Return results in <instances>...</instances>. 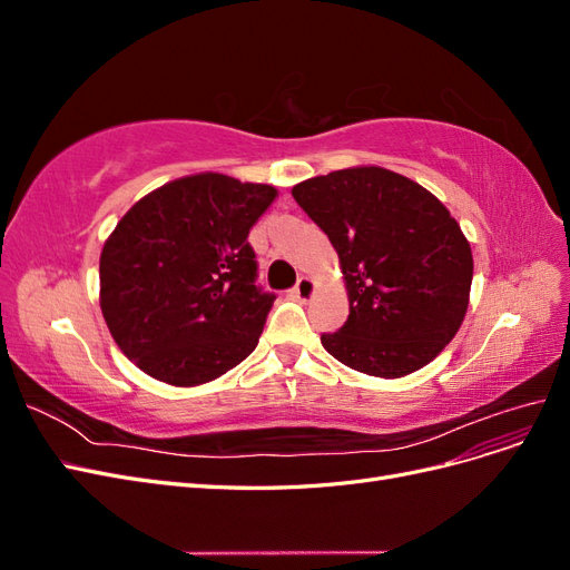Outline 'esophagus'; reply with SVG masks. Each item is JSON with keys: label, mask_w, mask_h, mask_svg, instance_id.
I'll list each match as a JSON object with an SVG mask.
<instances>
[{"label": "esophagus", "mask_w": 570, "mask_h": 570, "mask_svg": "<svg viewBox=\"0 0 570 570\" xmlns=\"http://www.w3.org/2000/svg\"><path fill=\"white\" fill-rule=\"evenodd\" d=\"M314 292H316L314 278H308V275H302L297 287H295V297H297L299 302H308V299L314 297Z\"/></svg>", "instance_id": "1"}]
</instances>
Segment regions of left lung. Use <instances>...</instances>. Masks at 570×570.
<instances>
[{"mask_svg":"<svg viewBox=\"0 0 570 570\" xmlns=\"http://www.w3.org/2000/svg\"><path fill=\"white\" fill-rule=\"evenodd\" d=\"M337 252L350 316L321 335L358 373L404 377L454 340L471 299L473 254L450 209L411 178L352 166L292 187Z\"/></svg>","mask_w":570,"mask_h":570,"instance_id":"left-lung-1","label":"left lung"}]
</instances>
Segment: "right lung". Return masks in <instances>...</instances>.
<instances>
[{
    "instance_id": "1",
    "label": "right lung",
    "mask_w": 570,
    "mask_h": 570,
    "mask_svg": "<svg viewBox=\"0 0 570 570\" xmlns=\"http://www.w3.org/2000/svg\"><path fill=\"white\" fill-rule=\"evenodd\" d=\"M275 197L206 170L151 189L116 223L99 256L101 316L154 381L197 387L256 350L275 297L254 285L247 237Z\"/></svg>"
}]
</instances>
